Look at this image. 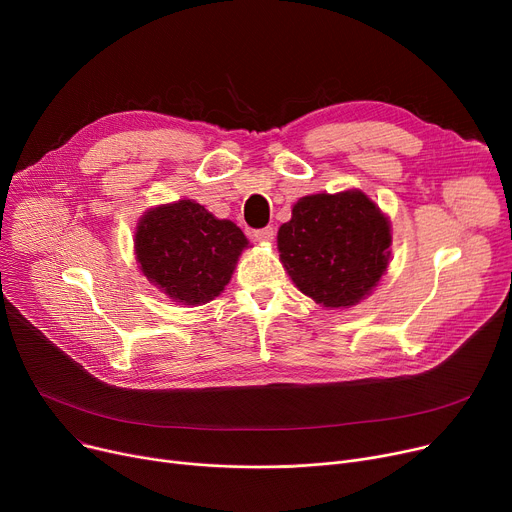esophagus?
Returning a JSON list of instances; mask_svg holds the SVG:
<instances>
[{"label":"esophagus","instance_id":"1","mask_svg":"<svg viewBox=\"0 0 512 512\" xmlns=\"http://www.w3.org/2000/svg\"><path fill=\"white\" fill-rule=\"evenodd\" d=\"M274 228H270V226H267V228H261V230H255L253 232V238L257 240V242H272L274 240Z\"/></svg>","mask_w":512,"mask_h":512}]
</instances>
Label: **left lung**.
<instances>
[{
    "label": "left lung",
    "mask_w": 512,
    "mask_h": 512,
    "mask_svg": "<svg viewBox=\"0 0 512 512\" xmlns=\"http://www.w3.org/2000/svg\"><path fill=\"white\" fill-rule=\"evenodd\" d=\"M390 245V218L359 188L301 197L278 230L292 284L326 309L367 299L388 272Z\"/></svg>",
    "instance_id": "1"
}]
</instances>
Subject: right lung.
Wrapping results in <instances>:
<instances>
[{"instance_id":"1","label":"right lung","mask_w":512,"mask_h":512,"mask_svg":"<svg viewBox=\"0 0 512 512\" xmlns=\"http://www.w3.org/2000/svg\"><path fill=\"white\" fill-rule=\"evenodd\" d=\"M247 236L193 199L149 207L134 230V257L143 276L174 303L199 307L220 297Z\"/></svg>"}]
</instances>
